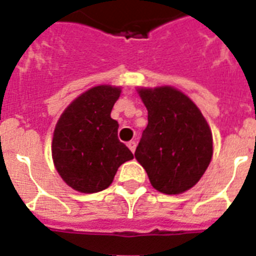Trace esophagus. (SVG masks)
Here are the masks:
<instances>
[{"instance_id":"1","label":"esophagus","mask_w":256,"mask_h":256,"mask_svg":"<svg viewBox=\"0 0 256 256\" xmlns=\"http://www.w3.org/2000/svg\"><path fill=\"white\" fill-rule=\"evenodd\" d=\"M128 148H130V150H132V152H136V142H134V140H130V142H128Z\"/></svg>"}]
</instances>
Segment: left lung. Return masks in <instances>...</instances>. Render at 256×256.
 I'll use <instances>...</instances> for the list:
<instances>
[{
  "label": "left lung",
  "mask_w": 256,
  "mask_h": 256,
  "mask_svg": "<svg viewBox=\"0 0 256 256\" xmlns=\"http://www.w3.org/2000/svg\"><path fill=\"white\" fill-rule=\"evenodd\" d=\"M148 128L136 158L152 187L164 194H180L196 184L212 156V134L194 102L176 88H142Z\"/></svg>",
  "instance_id": "8db88e82"
}]
</instances>
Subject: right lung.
Segmentation results:
<instances>
[{"instance_id":"right-lung-1","label":"right lung","mask_w":256,"mask_h":256,"mask_svg":"<svg viewBox=\"0 0 256 256\" xmlns=\"http://www.w3.org/2000/svg\"><path fill=\"white\" fill-rule=\"evenodd\" d=\"M120 88L96 86L62 112L54 130L56 168L74 190L92 194L108 188L120 164L134 158L118 140V122L110 116Z\"/></svg>"}]
</instances>
